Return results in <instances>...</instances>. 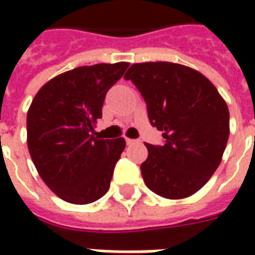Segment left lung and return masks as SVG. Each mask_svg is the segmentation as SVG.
Returning <instances> with one entry per match:
<instances>
[{
  "mask_svg": "<svg viewBox=\"0 0 255 255\" xmlns=\"http://www.w3.org/2000/svg\"><path fill=\"white\" fill-rule=\"evenodd\" d=\"M120 64L79 67L42 87L27 113V144L46 186L63 201L86 205L111 186L126 140L97 128L106 93L124 73Z\"/></svg>",
  "mask_w": 255,
  "mask_h": 255,
  "instance_id": "left-lung-1",
  "label": "left lung"
}]
</instances>
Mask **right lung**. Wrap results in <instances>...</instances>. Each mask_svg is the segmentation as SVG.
<instances>
[{"label": "right lung", "mask_w": 255, "mask_h": 255, "mask_svg": "<svg viewBox=\"0 0 255 255\" xmlns=\"http://www.w3.org/2000/svg\"><path fill=\"white\" fill-rule=\"evenodd\" d=\"M147 104L160 144H146L140 165L144 184L160 197L195 194L219 168L230 135V113L209 80L171 63L135 64L127 76Z\"/></svg>", "instance_id": "add662e5"}]
</instances>
